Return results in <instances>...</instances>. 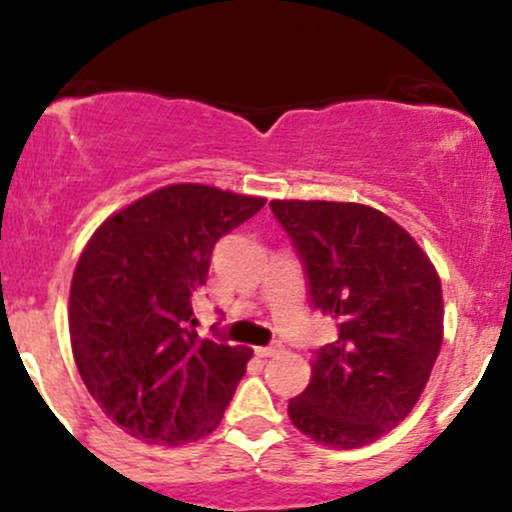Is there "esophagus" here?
Wrapping results in <instances>:
<instances>
[{
	"label": "esophagus",
	"instance_id": "obj_1",
	"mask_svg": "<svg viewBox=\"0 0 512 512\" xmlns=\"http://www.w3.org/2000/svg\"><path fill=\"white\" fill-rule=\"evenodd\" d=\"M279 351H281V344H269V346H257L255 354L260 358H269V356L279 354Z\"/></svg>",
	"mask_w": 512,
	"mask_h": 512
}]
</instances>
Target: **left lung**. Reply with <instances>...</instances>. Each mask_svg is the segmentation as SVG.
<instances>
[{
    "mask_svg": "<svg viewBox=\"0 0 512 512\" xmlns=\"http://www.w3.org/2000/svg\"><path fill=\"white\" fill-rule=\"evenodd\" d=\"M269 207L303 264L310 308L337 322L289 416L317 443L361 448L407 419L424 392L443 344L440 279L383 211L298 199Z\"/></svg>",
    "mask_w": 512,
    "mask_h": 512,
    "instance_id": "8db88e82",
    "label": "left lung"
}]
</instances>
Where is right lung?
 Instances as JSON below:
<instances>
[{
	"label": "right lung",
	"instance_id": "1",
	"mask_svg": "<svg viewBox=\"0 0 512 512\" xmlns=\"http://www.w3.org/2000/svg\"><path fill=\"white\" fill-rule=\"evenodd\" d=\"M264 202L168 185L110 216L81 252L69 293L76 368L129 436L180 445L219 426L252 349L199 337L192 301L214 245Z\"/></svg>",
	"mask_w": 512,
	"mask_h": 512
}]
</instances>
